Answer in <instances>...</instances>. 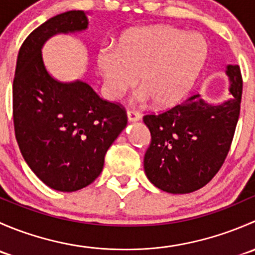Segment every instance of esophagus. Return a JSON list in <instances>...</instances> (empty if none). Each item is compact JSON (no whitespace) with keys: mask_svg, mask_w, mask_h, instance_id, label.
Listing matches in <instances>:
<instances>
[{"mask_svg":"<svg viewBox=\"0 0 255 255\" xmlns=\"http://www.w3.org/2000/svg\"><path fill=\"white\" fill-rule=\"evenodd\" d=\"M127 118L129 122H137V121L142 120V116L135 111H128L127 112Z\"/></svg>","mask_w":255,"mask_h":255,"instance_id":"obj_1","label":"esophagus"}]
</instances>
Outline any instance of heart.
Wrapping results in <instances>:
<instances>
[{"mask_svg":"<svg viewBox=\"0 0 255 255\" xmlns=\"http://www.w3.org/2000/svg\"><path fill=\"white\" fill-rule=\"evenodd\" d=\"M208 45L199 33L170 25L138 28L123 35L117 47L97 54L105 92L117 100L137 82L134 101L168 106L185 96L207 60Z\"/></svg>","mask_w":255,"mask_h":255,"instance_id":"obj_1","label":"heart"}]
</instances>
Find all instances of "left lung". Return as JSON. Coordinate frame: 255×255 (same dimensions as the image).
Masks as SVG:
<instances>
[{
    "label": "left lung",
    "mask_w": 255,
    "mask_h": 255,
    "mask_svg": "<svg viewBox=\"0 0 255 255\" xmlns=\"http://www.w3.org/2000/svg\"><path fill=\"white\" fill-rule=\"evenodd\" d=\"M232 97L210 104L194 95L160 115L143 121L151 142L144 155L149 181L170 194H189L211 181L222 166L237 126L242 100L238 65L226 66Z\"/></svg>",
    "instance_id": "obj_1"
}]
</instances>
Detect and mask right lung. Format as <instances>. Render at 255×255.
Instances as JSON below:
<instances>
[{
  "instance_id": "right-lung-1",
  "label": "right lung",
  "mask_w": 255,
  "mask_h": 255,
  "mask_svg": "<svg viewBox=\"0 0 255 255\" xmlns=\"http://www.w3.org/2000/svg\"><path fill=\"white\" fill-rule=\"evenodd\" d=\"M87 12L68 11L33 30L17 58L13 122L25 163L45 185L64 192L86 187L104 169L105 154L127 126L125 110L102 100L82 80L55 79L43 60L51 37L87 29Z\"/></svg>"
}]
</instances>
